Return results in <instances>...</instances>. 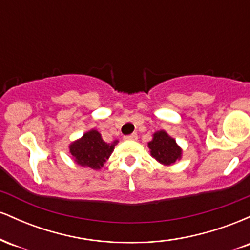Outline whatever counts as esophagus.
Masks as SVG:
<instances>
[{
  "instance_id": "esophagus-1",
  "label": "esophagus",
  "mask_w": 250,
  "mask_h": 250,
  "mask_svg": "<svg viewBox=\"0 0 250 250\" xmlns=\"http://www.w3.org/2000/svg\"><path fill=\"white\" fill-rule=\"evenodd\" d=\"M123 139L125 140V141H136L137 140V134H130V135H127V136H125Z\"/></svg>"
}]
</instances>
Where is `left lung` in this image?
Here are the masks:
<instances>
[{
    "mask_svg": "<svg viewBox=\"0 0 250 250\" xmlns=\"http://www.w3.org/2000/svg\"><path fill=\"white\" fill-rule=\"evenodd\" d=\"M150 155L161 165H174L182 156V149L171 136L165 130L156 131L153 135V140L148 143Z\"/></svg>",
    "mask_w": 250,
    "mask_h": 250,
    "instance_id": "1",
    "label": "left lung"
}]
</instances>
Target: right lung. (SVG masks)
Returning a JSON list of instances; mask_svg holds the SVG:
<instances>
[{
  "label": "right lung",
  "mask_w": 250,
  "mask_h": 250,
  "mask_svg": "<svg viewBox=\"0 0 250 250\" xmlns=\"http://www.w3.org/2000/svg\"><path fill=\"white\" fill-rule=\"evenodd\" d=\"M117 142V140L109 143L103 141L101 134L95 129H91L83 134L81 139L71 143L69 150L77 165L97 170L103 167Z\"/></svg>",
  "instance_id": "right-lung-1"
}]
</instances>
